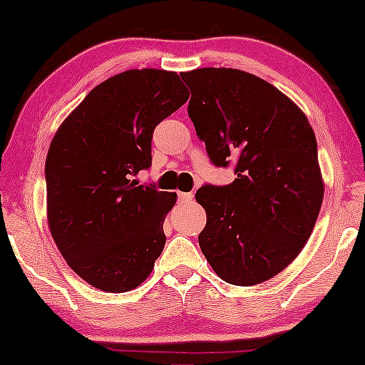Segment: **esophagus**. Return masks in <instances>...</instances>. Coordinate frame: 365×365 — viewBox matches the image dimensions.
Listing matches in <instances>:
<instances>
[{"label": "esophagus", "mask_w": 365, "mask_h": 365, "mask_svg": "<svg viewBox=\"0 0 365 365\" xmlns=\"http://www.w3.org/2000/svg\"><path fill=\"white\" fill-rule=\"evenodd\" d=\"M178 197L181 202H189V201H192L194 194L192 192H178Z\"/></svg>", "instance_id": "34e87169"}]
</instances>
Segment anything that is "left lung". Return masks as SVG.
Returning <instances> with one entry per match:
<instances>
[{"label":"left lung","mask_w":365,"mask_h":365,"mask_svg":"<svg viewBox=\"0 0 365 365\" xmlns=\"http://www.w3.org/2000/svg\"><path fill=\"white\" fill-rule=\"evenodd\" d=\"M187 113L209 159L237 178L202 186L199 246L214 272L234 286H256L299 256L324 197L317 143L306 114L271 83L232 68L182 73Z\"/></svg>","instance_id":"obj_1"}]
</instances>
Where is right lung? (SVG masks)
Listing matches in <instances>:
<instances>
[{"label":"right lung","mask_w":365,"mask_h":365,"mask_svg":"<svg viewBox=\"0 0 365 365\" xmlns=\"http://www.w3.org/2000/svg\"><path fill=\"white\" fill-rule=\"evenodd\" d=\"M187 98L178 73L129 69L91 89L49 144V231L68 266L99 291L138 287L161 256L178 196L131 178L151 166L154 128Z\"/></svg>","instance_id":"add662e5"}]
</instances>
